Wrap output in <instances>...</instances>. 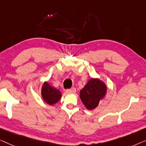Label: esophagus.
Wrapping results in <instances>:
<instances>
[{"label": "esophagus", "mask_w": 146, "mask_h": 146, "mask_svg": "<svg viewBox=\"0 0 146 146\" xmlns=\"http://www.w3.org/2000/svg\"><path fill=\"white\" fill-rule=\"evenodd\" d=\"M75 91H76V89H75V87H72V88H71V89H67V93H75Z\"/></svg>", "instance_id": "34e87169"}]
</instances>
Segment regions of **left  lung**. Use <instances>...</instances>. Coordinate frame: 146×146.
<instances>
[{
  "label": "left lung",
  "mask_w": 146,
  "mask_h": 146,
  "mask_svg": "<svg viewBox=\"0 0 146 146\" xmlns=\"http://www.w3.org/2000/svg\"><path fill=\"white\" fill-rule=\"evenodd\" d=\"M106 92L104 83L97 79H91L80 91V98L87 109L93 110L98 105Z\"/></svg>",
  "instance_id": "obj_1"
}]
</instances>
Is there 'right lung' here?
Returning <instances> with one entry per match:
<instances>
[{"mask_svg":"<svg viewBox=\"0 0 146 146\" xmlns=\"http://www.w3.org/2000/svg\"><path fill=\"white\" fill-rule=\"evenodd\" d=\"M42 95L47 103L52 105L57 103L61 98V92L52 87L48 83H44L42 89Z\"/></svg>","mask_w":146,"mask_h":146,"instance_id":"1","label":"right lung"}]
</instances>
